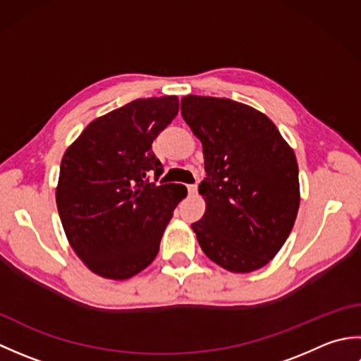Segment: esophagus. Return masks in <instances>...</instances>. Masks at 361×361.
<instances>
[{
	"instance_id": "34e87169",
	"label": "esophagus",
	"mask_w": 361,
	"mask_h": 361,
	"mask_svg": "<svg viewBox=\"0 0 361 361\" xmlns=\"http://www.w3.org/2000/svg\"><path fill=\"white\" fill-rule=\"evenodd\" d=\"M188 192H189V195H195L197 194V185H189Z\"/></svg>"
}]
</instances>
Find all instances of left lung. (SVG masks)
I'll list each match as a JSON object with an SVG mask.
<instances>
[{
	"instance_id": "obj_1",
	"label": "left lung",
	"mask_w": 361,
	"mask_h": 361,
	"mask_svg": "<svg viewBox=\"0 0 361 361\" xmlns=\"http://www.w3.org/2000/svg\"><path fill=\"white\" fill-rule=\"evenodd\" d=\"M181 116L203 144L206 212L192 224L204 255L234 273L268 264L299 208L295 153L265 114L225 97L189 94Z\"/></svg>"
}]
</instances>
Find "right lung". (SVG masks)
I'll return each mask as SVG.
<instances>
[{"instance_id":"right-lung-1","label":"right lung","mask_w":361,"mask_h":361,"mask_svg":"<svg viewBox=\"0 0 361 361\" xmlns=\"http://www.w3.org/2000/svg\"><path fill=\"white\" fill-rule=\"evenodd\" d=\"M178 97L136 99L94 119L65 152L56 200L73 250L91 271L127 279L152 264L186 188L158 181L152 142L178 113Z\"/></svg>"}]
</instances>
